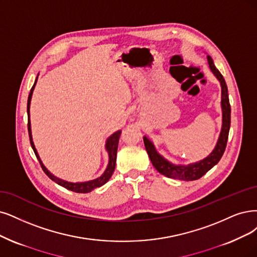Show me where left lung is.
Returning <instances> with one entry per match:
<instances>
[{"mask_svg": "<svg viewBox=\"0 0 257 257\" xmlns=\"http://www.w3.org/2000/svg\"><path fill=\"white\" fill-rule=\"evenodd\" d=\"M208 66L214 74L215 77L220 82L221 87V111H222V125L219 134V138L217 140V143L212 153L206 158L198 161V162L191 163L187 165L174 164L169 162L167 159L161 156L153 142L147 137H144V144L147 154L151 163L155 166L160 174L164 175L165 177L181 180V181H194V180L200 179L203 175H205L208 170L213 168L218 162H219L226 146L227 137H229V130L231 125V106L229 101V94H227V87L224 81L223 76L220 72L217 70L214 64L213 59L210 56H207Z\"/></svg>", "mask_w": 257, "mask_h": 257, "instance_id": "1", "label": "left lung"}]
</instances>
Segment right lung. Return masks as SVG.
I'll list each match as a JSON object with an SVG mask.
<instances>
[{"mask_svg": "<svg viewBox=\"0 0 257 257\" xmlns=\"http://www.w3.org/2000/svg\"><path fill=\"white\" fill-rule=\"evenodd\" d=\"M38 76H39V74H38ZM38 76L37 78L35 80V83L33 85V88L30 92V95H28V99H27V115H28V135H30V141H31V145L34 149V153L37 157V159L39 160L40 162V165L43 169V172L46 174V176L49 177L51 180H53L54 182H56L58 185H61L62 187L69 189V191H72V192H75V193H81V194H87V193H90L92 192L94 188L96 187H100L102 186L104 183H107L109 181V179L111 178L114 169H115V164H116V154H117V146H118V141H119V137H120V134L121 131L120 130H117L116 132H114V134H112L106 141V146H104V148H106L107 153H108V157H109V162H108V165H107V168L106 170H104L103 174L96 178L94 180H90V181H85V182H69V181H65V180H62L58 177L54 176L49 169H47L43 162L41 161L40 157H39V154H38V151L35 147V144H34V141H33V136H32V126H31V119H30V108H31V100H32V96H33V92H34V89H35V85L37 83V80H38Z\"/></svg>", "mask_w": 257, "mask_h": 257, "instance_id": "right-lung-1", "label": "right lung"}]
</instances>
